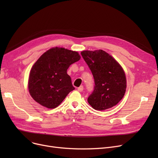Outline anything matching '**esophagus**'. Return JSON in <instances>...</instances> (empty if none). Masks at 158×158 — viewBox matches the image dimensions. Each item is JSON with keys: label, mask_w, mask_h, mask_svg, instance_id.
<instances>
[{"label": "esophagus", "mask_w": 158, "mask_h": 158, "mask_svg": "<svg viewBox=\"0 0 158 158\" xmlns=\"http://www.w3.org/2000/svg\"><path fill=\"white\" fill-rule=\"evenodd\" d=\"M77 90L79 91V92H82V90H83V86H80L78 88H77Z\"/></svg>", "instance_id": "1"}]
</instances>
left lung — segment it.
Masks as SVG:
<instances>
[{
    "instance_id": "obj_1",
    "label": "left lung",
    "mask_w": 158,
    "mask_h": 158,
    "mask_svg": "<svg viewBox=\"0 0 158 158\" xmlns=\"http://www.w3.org/2000/svg\"><path fill=\"white\" fill-rule=\"evenodd\" d=\"M94 78V89L88 102L94 109L102 111L117 105L126 89V77L120 64L102 50L81 52Z\"/></svg>"
}]
</instances>
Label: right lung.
I'll return each instance as SVG.
<instances>
[{
	"label": "right lung",
	"instance_id": "obj_1",
	"mask_svg": "<svg viewBox=\"0 0 158 158\" xmlns=\"http://www.w3.org/2000/svg\"><path fill=\"white\" fill-rule=\"evenodd\" d=\"M80 58L77 52L60 47L52 48L41 55L32 66L29 77L32 98L49 109L59 106L75 89L66 71Z\"/></svg>",
	"mask_w": 158,
	"mask_h": 158
}]
</instances>
